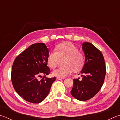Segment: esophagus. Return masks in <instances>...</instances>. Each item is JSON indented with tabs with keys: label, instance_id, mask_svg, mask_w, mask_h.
<instances>
[{
	"label": "esophagus",
	"instance_id": "esophagus-1",
	"mask_svg": "<svg viewBox=\"0 0 120 120\" xmlns=\"http://www.w3.org/2000/svg\"><path fill=\"white\" fill-rule=\"evenodd\" d=\"M64 77H56V79H57L58 80H61V79H64Z\"/></svg>",
	"mask_w": 120,
	"mask_h": 120
}]
</instances>
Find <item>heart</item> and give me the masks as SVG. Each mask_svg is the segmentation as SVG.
Here are the masks:
<instances>
[{
  "label": "heart",
  "mask_w": 120,
  "mask_h": 120,
  "mask_svg": "<svg viewBox=\"0 0 120 120\" xmlns=\"http://www.w3.org/2000/svg\"><path fill=\"white\" fill-rule=\"evenodd\" d=\"M56 51L49 53L47 63L49 67L54 69L58 66L60 59H65V66L54 70L52 75L54 76L64 77L70 74L72 70L78 71L84 64L85 57L82 53L78 51L76 46L68 42L59 44L56 47Z\"/></svg>",
  "instance_id": "obj_1"
}]
</instances>
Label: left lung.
<instances>
[{"instance_id":"obj_1","label":"left lung","mask_w":120,"mask_h":120,"mask_svg":"<svg viewBox=\"0 0 120 120\" xmlns=\"http://www.w3.org/2000/svg\"><path fill=\"white\" fill-rule=\"evenodd\" d=\"M82 49L85 62L81 75L82 80L74 79L71 94L79 101L92 98L100 90L104 82L106 67L103 54L92 43L84 42Z\"/></svg>"}]
</instances>
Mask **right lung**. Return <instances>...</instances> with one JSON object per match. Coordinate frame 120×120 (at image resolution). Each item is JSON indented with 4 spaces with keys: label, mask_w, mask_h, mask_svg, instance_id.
<instances>
[{
    "label": "right lung",
    "mask_w": 120,
    "mask_h": 120,
    "mask_svg": "<svg viewBox=\"0 0 120 120\" xmlns=\"http://www.w3.org/2000/svg\"><path fill=\"white\" fill-rule=\"evenodd\" d=\"M49 49L44 43L32 44L14 60L11 74L13 87L17 94L32 103L43 101L49 93L56 78H47L50 73L47 66ZM44 75L43 77L41 76ZM41 76V80L38 77Z\"/></svg>",
    "instance_id": "right-lung-1"
}]
</instances>
